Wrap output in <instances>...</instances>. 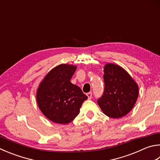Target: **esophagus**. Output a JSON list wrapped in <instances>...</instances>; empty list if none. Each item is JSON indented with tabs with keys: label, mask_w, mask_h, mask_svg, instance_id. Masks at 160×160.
<instances>
[{
	"label": "esophagus",
	"mask_w": 160,
	"mask_h": 160,
	"mask_svg": "<svg viewBox=\"0 0 160 160\" xmlns=\"http://www.w3.org/2000/svg\"><path fill=\"white\" fill-rule=\"evenodd\" d=\"M87 96H88V98H89V99H91V98H92V92H88V94H87Z\"/></svg>",
	"instance_id": "1"
}]
</instances>
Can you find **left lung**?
<instances>
[{
  "label": "left lung",
  "instance_id": "left-lung-1",
  "mask_svg": "<svg viewBox=\"0 0 160 160\" xmlns=\"http://www.w3.org/2000/svg\"><path fill=\"white\" fill-rule=\"evenodd\" d=\"M104 91L97 103L104 114L120 118L131 111L138 96V85L124 69L107 63L103 69Z\"/></svg>",
  "mask_w": 160,
  "mask_h": 160
}]
</instances>
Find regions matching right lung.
Masks as SVG:
<instances>
[{
	"instance_id": "right-lung-1",
	"label": "right lung",
	"mask_w": 160,
	"mask_h": 160,
	"mask_svg": "<svg viewBox=\"0 0 160 160\" xmlns=\"http://www.w3.org/2000/svg\"><path fill=\"white\" fill-rule=\"evenodd\" d=\"M76 68L68 64L56 66L46 75L38 89L36 98L40 110L55 123L71 122L88 98L79 87L71 82Z\"/></svg>"
}]
</instances>
